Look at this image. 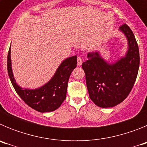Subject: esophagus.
Returning <instances> with one entry per match:
<instances>
[{
    "label": "esophagus",
    "instance_id": "34e87169",
    "mask_svg": "<svg viewBox=\"0 0 147 147\" xmlns=\"http://www.w3.org/2000/svg\"><path fill=\"white\" fill-rule=\"evenodd\" d=\"M82 64V58L81 57H77V65L80 66Z\"/></svg>",
    "mask_w": 147,
    "mask_h": 147
}]
</instances>
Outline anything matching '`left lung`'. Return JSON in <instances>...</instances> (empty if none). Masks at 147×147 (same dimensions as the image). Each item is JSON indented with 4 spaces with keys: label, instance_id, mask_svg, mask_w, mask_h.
Instances as JSON below:
<instances>
[{
    "label": "left lung",
    "instance_id": "left-lung-1",
    "mask_svg": "<svg viewBox=\"0 0 147 147\" xmlns=\"http://www.w3.org/2000/svg\"><path fill=\"white\" fill-rule=\"evenodd\" d=\"M120 30L129 45L124 57L110 65L102 59L98 52H90L88 54V60L82 65L90 98L100 107H112L123 102L137 78L140 64L137 41L126 23L121 26Z\"/></svg>",
    "mask_w": 147,
    "mask_h": 147
}]
</instances>
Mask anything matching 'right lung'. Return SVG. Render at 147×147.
I'll return each mask as SVG.
<instances>
[{"instance_id": "obj_1", "label": "right lung", "mask_w": 147, "mask_h": 147, "mask_svg": "<svg viewBox=\"0 0 147 147\" xmlns=\"http://www.w3.org/2000/svg\"><path fill=\"white\" fill-rule=\"evenodd\" d=\"M10 49L7 57L8 74L15 91L21 99L30 107L40 113L51 112L59 108L66 98L70 75L77 65L76 56L65 59L46 85L36 90H23L17 85L13 76Z\"/></svg>"}]
</instances>
